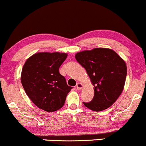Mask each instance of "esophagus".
<instances>
[{
    "label": "esophagus",
    "instance_id": "34e87169",
    "mask_svg": "<svg viewBox=\"0 0 146 146\" xmlns=\"http://www.w3.org/2000/svg\"><path fill=\"white\" fill-rule=\"evenodd\" d=\"M82 87H83V84H81V83H78V84H77L76 88H78V90L82 89Z\"/></svg>",
    "mask_w": 146,
    "mask_h": 146
}]
</instances>
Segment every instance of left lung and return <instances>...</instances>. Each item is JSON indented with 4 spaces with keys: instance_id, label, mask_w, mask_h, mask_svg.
<instances>
[{
    "instance_id": "obj_1",
    "label": "left lung",
    "mask_w": 146,
    "mask_h": 146,
    "mask_svg": "<svg viewBox=\"0 0 146 146\" xmlns=\"http://www.w3.org/2000/svg\"><path fill=\"white\" fill-rule=\"evenodd\" d=\"M75 59L86 69L95 87L93 99L84 105L94 111H102L115 102L122 93L127 75L125 62L109 48H96L79 52Z\"/></svg>"
}]
</instances>
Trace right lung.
I'll use <instances>...</instances> for the list:
<instances>
[{
    "instance_id": "right-lung-1",
    "label": "right lung",
    "mask_w": 146,
    "mask_h": 146,
    "mask_svg": "<svg viewBox=\"0 0 146 146\" xmlns=\"http://www.w3.org/2000/svg\"><path fill=\"white\" fill-rule=\"evenodd\" d=\"M66 57V53L58 52L38 53L23 66L21 82L25 93L36 106L46 112L60 109L73 88L59 73Z\"/></svg>"
}]
</instances>
